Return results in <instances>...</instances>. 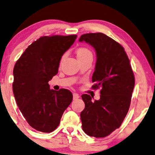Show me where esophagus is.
<instances>
[{"label": "esophagus", "mask_w": 155, "mask_h": 155, "mask_svg": "<svg viewBox=\"0 0 155 155\" xmlns=\"http://www.w3.org/2000/svg\"><path fill=\"white\" fill-rule=\"evenodd\" d=\"M79 98V95L76 94V93H74L73 94V98L74 100H76V99H78Z\"/></svg>", "instance_id": "obj_1"}]
</instances>
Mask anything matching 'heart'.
I'll list each match as a JSON object with an SVG mask.
<instances>
[{
  "label": "heart",
  "instance_id": "1",
  "mask_svg": "<svg viewBox=\"0 0 155 155\" xmlns=\"http://www.w3.org/2000/svg\"><path fill=\"white\" fill-rule=\"evenodd\" d=\"M76 56H77V58L79 60H81V59H84L86 58H88V57H92L93 54L91 51L89 49L86 48V47H79L76 49ZM65 58V54H64L62 57H61V63L64 61V59Z\"/></svg>",
  "mask_w": 155,
  "mask_h": 155
}]
</instances>
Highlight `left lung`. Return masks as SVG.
Listing matches in <instances>:
<instances>
[{
  "label": "left lung",
  "mask_w": 155,
  "mask_h": 155,
  "mask_svg": "<svg viewBox=\"0 0 155 155\" xmlns=\"http://www.w3.org/2000/svg\"><path fill=\"white\" fill-rule=\"evenodd\" d=\"M83 41L96 49L92 88H101V98L92 101L90 95L81 96L82 129L91 137H105L120 127L128 112L135 76L124 48L116 41L101 32L82 35L79 42Z\"/></svg>",
  "instance_id": "1"
}]
</instances>
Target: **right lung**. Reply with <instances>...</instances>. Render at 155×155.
I'll return each instance as SVG.
<instances>
[{
    "mask_svg": "<svg viewBox=\"0 0 155 155\" xmlns=\"http://www.w3.org/2000/svg\"><path fill=\"white\" fill-rule=\"evenodd\" d=\"M77 38L43 36L29 45L16 61L13 91L20 112L32 128L51 133L73 99L69 90H51L48 82L58 73L61 58Z\"/></svg>",
    "mask_w": 155,
    "mask_h": 155,
    "instance_id": "1",
    "label": "right lung"
}]
</instances>
